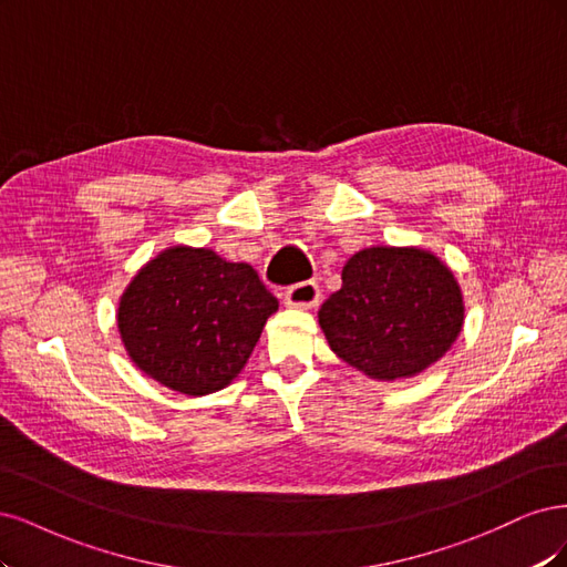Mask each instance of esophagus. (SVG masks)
Wrapping results in <instances>:
<instances>
[{"mask_svg": "<svg viewBox=\"0 0 567 567\" xmlns=\"http://www.w3.org/2000/svg\"><path fill=\"white\" fill-rule=\"evenodd\" d=\"M285 301L287 306H295V308H313L320 301V287L313 280L291 285L285 291Z\"/></svg>", "mask_w": 567, "mask_h": 567, "instance_id": "esophagus-1", "label": "esophagus"}]
</instances>
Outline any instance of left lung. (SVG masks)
<instances>
[{"mask_svg": "<svg viewBox=\"0 0 567 567\" xmlns=\"http://www.w3.org/2000/svg\"><path fill=\"white\" fill-rule=\"evenodd\" d=\"M320 308L332 351L372 379L412 377L447 353L464 303L452 272L422 249L370 247L349 259Z\"/></svg>", "mask_w": 567, "mask_h": 567, "instance_id": "left-lung-1", "label": "left lung"}]
</instances>
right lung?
<instances>
[{
  "label": "right lung",
  "instance_id": "add662e5",
  "mask_svg": "<svg viewBox=\"0 0 567 567\" xmlns=\"http://www.w3.org/2000/svg\"><path fill=\"white\" fill-rule=\"evenodd\" d=\"M278 299L249 264L212 249L162 251L126 287L117 327L138 368L186 395L228 386Z\"/></svg>",
  "mask_w": 567,
  "mask_h": 567
}]
</instances>
